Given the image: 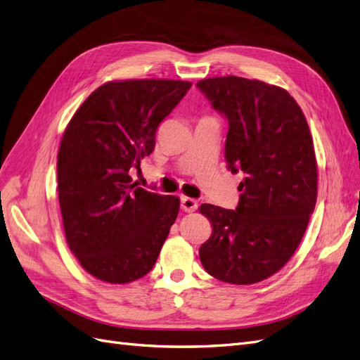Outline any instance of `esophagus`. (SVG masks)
I'll list each match as a JSON object with an SVG mask.
<instances>
[{"mask_svg":"<svg viewBox=\"0 0 360 360\" xmlns=\"http://www.w3.org/2000/svg\"><path fill=\"white\" fill-rule=\"evenodd\" d=\"M180 205H181V209L184 212L191 213V212H195L198 209V201L193 200V198H189V197H184V195H183V197L180 198Z\"/></svg>","mask_w":360,"mask_h":360,"instance_id":"esophagus-1","label":"esophagus"}]
</instances>
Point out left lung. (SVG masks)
<instances>
[{"mask_svg":"<svg viewBox=\"0 0 360 360\" xmlns=\"http://www.w3.org/2000/svg\"><path fill=\"white\" fill-rule=\"evenodd\" d=\"M228 120L225 159L242 171L234 210L202 204L213 233L200 248L204 269L230 284H255L284 267L317 201V160L300 106L284 89L222 76L197 84Z\"/></svg>","mask_w":360,"mask_h":360,"instance_id":"8db88e82","label":"left lung"}]
</instances>
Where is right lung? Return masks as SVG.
I'll return each instance as SVG.
<instances>
[{
	"mask_svg": "<svg viewBox=\"0 0 360 360\" xmlns=\"http://www.w3.org/2000/svg\"><path fill=\"white\" fill-rule=\"evenodd\" d=\"M192 84L106 82L72 117L58 151V198L73 255L94 278L127 284L153 269L180 200L138 188L129 171L155 150L156 129Z\"/></svg>",
	"mask_w": 360,
	"mask_h": 360,
	"instance_id": "obj_1",
	"label": "right lung"
}]
</instances>
